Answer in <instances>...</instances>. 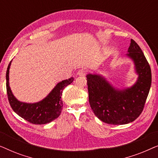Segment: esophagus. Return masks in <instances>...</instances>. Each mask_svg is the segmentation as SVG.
Here are the masks:
<instances>
[{"mask_svg":"<svg viewBox=\"0 0 158 158\" xmlns=\"http://www.w3.org/2000/svg\"><path fill=\"white\" fill-rule=\"evenodd\" d=\"M86 73H87V70L83 68L80 69V70L77 71V75H78L79 76H85Z\"/></svg>","mask_w":158,"mask_h":158,"instance_id":"obj_1","label":"esophagus"}]
</instances>
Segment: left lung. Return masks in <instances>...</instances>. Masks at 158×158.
Masks as SVG:
<instances>
[{
  "label": "left lung",
  "instance_id": "1",
  "mask_svg": "<svg viewBox=\"0 0 158 158\" xmlns=\"http://www.w3.org/2000/svg\"><path fill=\"white\" fill-rule=\"evenodd\" d=\"M126 55L133 61L138 75L137 81L131 87L119 89L101 75H86L90 107L96 116L109 124L122 125L135 121L142 112L150 89V64L133 40H131Z\"/></svg>",
  "mask_w": 158,
  "mask_h": 158
}]
</instances>
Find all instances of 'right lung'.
<instances>
[{
  "label": "right lung",
  "mask_w": 158,
  "mask_h": 158,
  "mask_svg": "<svg viewBox=\"0 0 158 158\" xmlns=\"http://www.w3.org/2000/svg\"><path fill=\"white\" fill-rule=\"evenodd\" d=\"M11 62L6 71V90L10 105L14 112L23 119L34 124H45L57 118L61 114L63 105L61 99L62 90L73 83L74 78L72 77L58 83L52 91L39 102H21L14 96L9 85V70Z\"/></svg>",
  "instance_id": "add662e5"
}]
</instances>
